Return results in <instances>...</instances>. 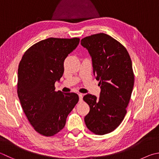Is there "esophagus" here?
I'll return each mask as SVG.
<instances>
[{
    "instance_id": "obj_1",
    "label": "esophagus",
    "mask_w": 159,
    "mask_h": 159,
    "mask_svg": "<svg viewBox=\"0 0 159 159\" xmlns=\"http://www.w3.org/2000/svg\"><path fill=\"white\" fill-rule=\"evenodd\" d=\"M79 100H80V102H82L83 94H81V93H79Z\"/></svg>"
}]
</instances>
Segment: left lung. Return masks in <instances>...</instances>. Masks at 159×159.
Listing matches in <instances>:
<instances>
[{
    "mask_svg": "<svg viewBox=\"0 0 159 159\" xmlns=\"http://www.w3.org/2000/svg\"><path fill=\"white\" fill-rule=\"evenodd\" d=\"M80 44L90 54L102 88L99 99L89 94L83 97L90 108L84 120L93 134L105 135L116 129L126 114L134 85L131 60L126 48L107 34L85 37Z\"/></svg>",
    "mask_w": 159,
    "mask_h": 159,
    "instance_id": "1",
    "label": "left lung"
}]
</instances>
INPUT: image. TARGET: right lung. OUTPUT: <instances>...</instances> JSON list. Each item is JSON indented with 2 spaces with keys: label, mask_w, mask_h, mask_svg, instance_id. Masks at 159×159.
Returning a JSON list of instances; mask_svg holds the SVG:
<instances>
[{
  "label": "right lung",
  "mask_w": 159,
  "mask_h": 159,
  "mask_svg": "<svg viewBox=\"0 0 159 159\" xmlns=\"http://www.w3.org/2000/svg\"><path fill=\"white\" fill-rule=\"evenodd\" d=\"M78 37H50L25 52L18 69L17 94L33 129L53 136L65 127L68 115L79 102L74 92L56 91L55 83L64 73V61L79 44Z\"/></svg>",
  "instance_id": "add662e5"
}]
</instances>
